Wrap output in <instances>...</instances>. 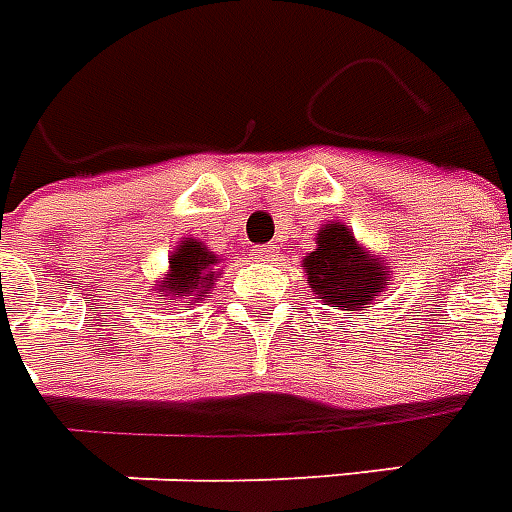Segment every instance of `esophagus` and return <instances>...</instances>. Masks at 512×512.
I'll return each mask as SVG.
<instances>
[{
    "instance_id": "1",
    "label": "esophagus",
    "mask_w": 512,
    "mask_h": 512,
    "mask_svg": "<svg viewBox=\"0 0 512 512\" xmlns=\"http://www.w3.org/2000/svg\"><path fill=\"white\" fill-rule=\"evenodd\" d=\"M255 257L257 260H276V257H279V246H260V249H255Z\"/></svg>"
}]
</instances>
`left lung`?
I'll return each instance as SVG.
<instances>
[{
    "mask_svg": "<svg viewBox=\"0 0 512 512\" xmlns=\"http://www.w3.org/2000/svg\"><path fill=\"white\" fill-rule=\"evenodd\" d=\"M306 282L325 306H339L344 312H369L377 295L391 282V271L377 255L363 249L352 230L342 222L320 227L317 249L304 257Z\"/></svg>",
    "mask_w": 512,
    "mask_h": 512,
    "instance_id": "1",
    "label": "left lung"
}]
</instances>
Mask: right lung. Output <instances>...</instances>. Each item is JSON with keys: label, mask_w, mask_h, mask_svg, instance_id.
Instances as JSON below:
<instances>
[{"label": "right lung", "mask_w": 512, "mask_h": 512, "mask_svg": "<svg viewBox=\"0 0 512 512\" xmlns=\"http://www.w3.org/2000/svg\"><path fill=\"white\" fill-rule=\"evenodd\" d=\"M168 274L162 276V282L157 290L173 298H187L195 295V301H200L198 295L208 293V287H214L217 279V255L208 252V246L198 238H187L176 246V252L168 257ZM189 304V301H187Z\"/></svg>", "instance_id": "1"}]
</instances>
